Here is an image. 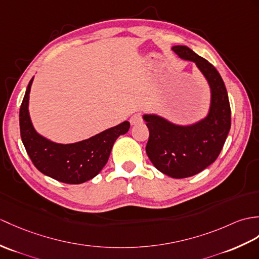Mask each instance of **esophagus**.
I'll list each match as a JSON object with an SVG mask.
<instances>
[{"label":"esophagus","mask_w":259,"mask_h":259,"mask_svg":"<svg viewBox=\"0 0 259 259\" xmlns=\"http://www.w3.org/2000/svg\"><path fill=\"white\" fill-rule=\"evenodd\" d=\"M142 122V117L140 113H135V115H132L130 118V123L132 125H137Z\"/></svg>","instance_id":"1"}]
</instances>
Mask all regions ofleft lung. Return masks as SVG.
Instances as JSON below:
<instances>
[{"instance_id": "8db88e82", "label": "left lung", "mask_w": 259, "mask_h": 259, "mask_svg": "<svg viewBox=\"0 0 259 259\" xmlns=\"http://www.w3.org/2000/svg\"><path fill=\"white\" fill-rule=\"evenodd\" d=\"M177 55L194 63L205 78L211 98L206 116L190 124H178L157 113L142 116L149 129L146 152L167 177L184 179L200 173L218 159L231 129V107L225 83L206 59L188 46H173Z\"/></svg>"}]
</instances>
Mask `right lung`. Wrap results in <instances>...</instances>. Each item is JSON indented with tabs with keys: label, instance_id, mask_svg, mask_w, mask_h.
Segmentation results:
<instances>
[{
	"label": "right lung",
	"instance_id": "right-lung-1",
	"mask_svg": "<svg viewBox=\"0 0 259 259\" xmlns=\"http://www.w3.org/2000/svg\"><path fill=\"white\" fill-rule=\"evenodd\" d=\"M28 82L20 109L21 138L28 157L41 173L59 182L80 184L94 179L109 159L117 138L127 134L130 123L123 121L88 139L74 143H57L35 130L28 111Z\"/></svg>",
	"mask_w": 259,
	"mask_h": 259
}]
</instances>
